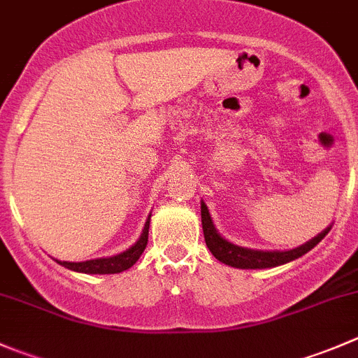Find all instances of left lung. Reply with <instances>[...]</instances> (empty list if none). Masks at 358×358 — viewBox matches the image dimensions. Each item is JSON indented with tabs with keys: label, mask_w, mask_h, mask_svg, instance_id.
<instances>
[{
	"label": "left lung",
	"mask_w": 358,
	"mask_h": 358,
	"mask_svg": "<svg viewBox=\"0 0 358 358\" xmlns=\"http://www.w3.org/2000/svg\"><path fill=\"white\" fill-rule=\"evenodd\" d=\"M201 220L206 246L209 248V251L213 252V256H215L216 259H220V262L225 263V265L236 266V268H272V266L289 263L292 259L299 258V256H303L305 252H308L310 249L315 248L331 230L326 229L322 234L313 237L310 243L303 244V246L296 249H291V251H255V249L239 248L236 246V244H230L229 241L223 239V237L216 232L215 227H213L211 216H209V211L208 208H206L204 202H201Z\"/></svg>",
	"instance_id": "obj_1"
}]
</instances>
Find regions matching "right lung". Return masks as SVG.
Returning <instances> with one entry per match:
<instances>
[{"label": "right lung", "mask_w": 358, "mask_h": 358, "mask_svg": "<svg viewBox=\"0 0 358 358\" xmlns=\"http://www.w3.org/2000/svg\"><path fill=\"white\" fill-rule=\"evenodd\" d=\"M149 220H147L145 229H143L142 237L138 239V243H136L135 246L129 248L128 251L121 252V255H115L112 256V258L90 259V262H81V263H71V262H59V263L69 270H74V272H83V273H119L122 272V270H128L129 266H133L136 262H138L143 249L147 248V241H149Z\"/></svg>", "instance_id": "1"}]
</instances>
